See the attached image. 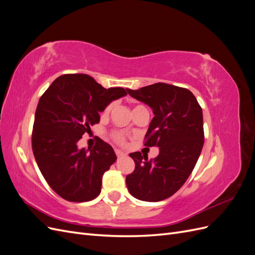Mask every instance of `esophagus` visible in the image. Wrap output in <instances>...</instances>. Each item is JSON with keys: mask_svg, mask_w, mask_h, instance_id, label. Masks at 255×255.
<instances>
[{"mask_svg": "<svg viewBox=\"0 0 255 255\" xmlns=\"http://www.w3.org/2000/svg\"><path fill=\"white\" fill-rule=\"evenodd\" d=\"M115 153H116V155H117V157H122V156H126L127 154L125 153V152H122L121 150H119V149H116L115 150Z\"/></svg>", "mask_w": 255, "mask_h": 255, "instance_id": "obj_1", "label": "esophagus"}]
</instances>
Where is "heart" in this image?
I'll return each mask as SVG.
<instances>
[{"instance_id":"1","label":"heart","mask_w":255,"mask_h":255,"mask_svg":"<svg viewBox=\"0 0 255 255\" xmlns=\"http://www.w3.org/2000/svg\"><path fill=\"white\" fill-rule=\"evenodd\" d=\"M112 107H113L112 104L107 105L105 107V110H104V114H109L111 112V110H112ZM111 137L113 138L114 141H116V142L119 143V144H125L126 140H127L126 135L123 134L122 132H118V130H114V132L111 134Z\"/></svg>"}]
</instances>
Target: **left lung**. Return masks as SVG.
Listing matches in <instances>:
<instances>
[{
  "label": "left lung",
  "instance_id": "left-lung-1",
  "mask_svg": "<svg viewBox=\"0 0 255 255\" xmlns=\"http://www.w3.org/2000/svg\"><path fill=\"white\" fill-rule=\"evenodd\" d=\"M127 90L152 109L144 145L159 148L153 159L140 152L129 154L135 170L127 175V186L138 200L161 201L183 186L197 164L204 143L202 109L190 90L174 85L156 83Z\"/></svg>",
  "mask_w": 255,
  "mask_h": 255
}]
</instances>
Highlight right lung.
Here are the masks:
<instances>
[{
	"instance_id": "1",
	"label": "right lung",
	"mask_w": 255,
	"mask_h": 255,
	"mask_svg": "<svg viewBox=\"0 0 255 255\" xmlns=\"http://www.w3.org/2000/svg\"><path fill=\"white\" fill-rule=\"evenodd\" d=\"M121 87L106 89L87 74H64L54 81L38 102L32 148L40 171L58 196L87 202L101 192L102 176L117 156L112 145L98 138L92 149L78 141L100 122V112L127 96Z\"/></svg>"
}]
</instances>
